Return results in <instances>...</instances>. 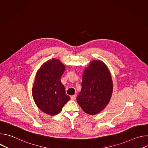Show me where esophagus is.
<instances>
[{
	"label": "esophagus",
	"instance_id": "1",
	"mask_svg": "<svg viewBox=\"0 0 148 148\" xmlns=\"http://www.w3.org/2000/svg\"><path fill=\"white\" fill-rule=\"evenodd\" d=\"M70 98H71V99H73V100H74V99H75V98H76V95H71V96L70 97Z\"/></svg>",
	"mask_w": 148,
	"mask_h": 148
}]
</instances>
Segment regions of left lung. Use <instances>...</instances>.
Instances as JSON below:
<instances>
[{
  "label": "left lung",
  "instance_id": "1",
  "mask_svg": "<svg viewBox=\"0 0 148 148\" xmlns=\"http://www.w3.org/2000/svg\"><path fill=\"white\" fill-rule=\"evenodd\" d=\"M82 88L77 101L83 111L96 115L110 101L113 82L108 67L101 60H92L82 73Z\"/></svg>",
  "mask_w": 148,
  "mask_h": 148
}]
</instances>
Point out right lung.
I'll list each match as a JSON object with an SVG mask.
<instances>
[{
	"label": "right lung",
	"mask_w": 148,
	"mask_h": 148,
	"mask_svg": "<svg viewBox=\"0 0 148 148\" xmlns=\"http://www.w3.org/2000/svg\"><path fill=\"white\" fill-rule=\"evenodd\" d=\"M65 70V66L59 60L53 58L43 63L36 73L33 98L37 107L48 115L58 114L70 99L60 80Z\"/></svg>",
	"instance_id": "obj_1"
}]
</instances>
